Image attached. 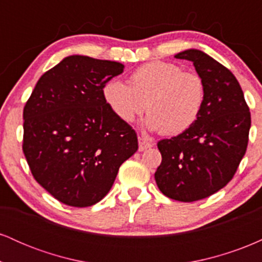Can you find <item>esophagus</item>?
Returning <instances> with one entry per match:
<instances>
[{
    "label": "esophagus",
    "mask_w": 262,
    "mask_h": 262,
    "mask_svg": "<svg viewBox=\"0 0 262 262\" xmlns=\"http://www.w3.org/2000/svg\"><path fill=\"white\" fill-rule=\"evenodd\" d=\"M138 141H139V151H144V150L150 149L151 146H154V143H152V141L144 139V138L141 137L138 138Z\"/></svg>",
    "instance_id": "obj_1"
}]
</instances>
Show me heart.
<instances>
[{
	"instance_id": "b5f03b06",
	"label": "heart",
	"mask_w": 262,
	"mask_h": 262,
	"mask_svg": "<svg viewBox=\"0 0 262 262\" xmlns=\"http://www.w3.org/2000/svg\"><path fill=\"white\" fill-rule=\"evenodd\" d=\"M206 83L196 73L182 71L167 61H150L139 66L129 77V86L111 80L103 87V98L110 110L130 123L144 110V125L166 135L179 134L197 121L204 101Z\"/></svg>"
}]
</instances>
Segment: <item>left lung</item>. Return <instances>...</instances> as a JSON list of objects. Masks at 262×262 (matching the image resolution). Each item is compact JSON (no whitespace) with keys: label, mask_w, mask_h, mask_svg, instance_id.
Returning <instances> with one entry per match:
<instances>
[{"label":"left lung","mask_w":262,"mask_h":262,"mask_svg":"<svg viewBox=\"0 0 262 262\" xmlns=\"http://www.w3.org/2000/svg\"><path fill=\"white\" fill-rule=\"evenodd\" d=\"M175 58L192 61L206 83V101L191 127L158 143L162 160L155 181L171 200L194 202L233 179L248 148L251 117L242 87L225 66L197 49Z\"/></svg>","instance_id":"1"}]
</instances>
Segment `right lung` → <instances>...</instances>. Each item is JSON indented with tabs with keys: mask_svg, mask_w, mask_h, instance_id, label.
<instances>
[{
	"mask_svg": "<svg viewBox=\"0 0 262 262\" xmlns=\"http://www.w3.org/2000/svg\"><path fill=\"white\" fill-rule=\"evenodd\" d=\"M124 65L70 55L41 75L23 110V152L41 187L71 207H90L112 188L138 150L128 123L107 106L103 87Z\"/></svg>",
	"mask_w": 262,
	"mask_h": 262,
	"instance_id": "obj_1",
	"label": "right lung"
}]
</instances>
